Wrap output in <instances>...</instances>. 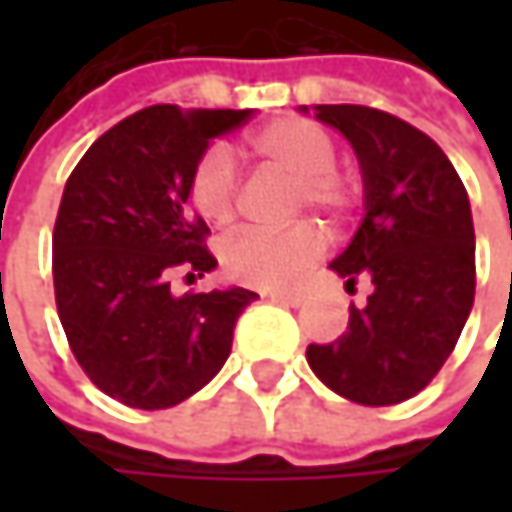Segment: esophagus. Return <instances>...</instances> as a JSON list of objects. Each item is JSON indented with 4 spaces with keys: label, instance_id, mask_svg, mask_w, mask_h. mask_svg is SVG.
<instances>
[{
    "label": "esophagus",
    "instance_id": "34e87169",
    "mask_svg": "<svg viewBox=\"0 0 512 512\" xmlns=\"http://www.w3.org/2000/svg\"><path fill=\"white\" fill-rule=\"evenodd\" d=\"M263 296H269L272 302H284V305H302L305 302V290H269V293H263Z\"/></svg>",
    "mask_w": 512,
    "mask_h": 512
}]
</instances>
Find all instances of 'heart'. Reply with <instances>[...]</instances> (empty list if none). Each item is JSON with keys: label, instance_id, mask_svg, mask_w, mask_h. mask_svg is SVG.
<instances>
[{"label": "heart", "instance_id": "heart-1", "mask_svg": "<svg viewBox=\"0 0 512 512\" xmlns=\"http://www.w3.org/2000/svg\"><path fill=\"white\" fill-rule=\"evenodd\" d=\"M246 151L260 168L290 177V213L317 210L329 222H347L361 204L353 174L335 165V139L308 118H281L246 139ZM189 198L210 225H231L240 210V180L231 154L216 145L204 151L189 177ZM323 231L314 222H296L281 231L246 228L222 243L225 272L249 287H284L323 255Z\"/></svg>", "mask_w": 512, "mask_h": 512}]
</instances>
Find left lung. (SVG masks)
Instances as JSON below:
<instances>
[{
  "instance_id": "left-lung-1",
  "label": "left lung",
  "mask_w": 512,
  "mask_h": 512,
  "mask_svg": "<svg viewBox=\"0 0 512 512\" xmlns=\"http://www.w3.org/2000/svg\"><path fill=\"white\" fill-rule=\"evenodd\" d=\"M347 136L364 177V222L332 269L353 287L373 281L367 305L308 364L335 394L394 406L424 391L454 353L474 305V225L468 192L445 151L418 127L370 106H317Z\"/></svg>"
}]
</instances>
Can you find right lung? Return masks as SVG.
Segmentation results:
<instances>
[{"instance_id": "obj_1", "label": "right lung", "mask_w": 512, "mask_h": 512, "mask_svg": "<svg viewBox=\"0 0 512 512\" xmlns=\"http://www.w3.org/2000/svg\"><path fill=\"white\" fill-rule=\"evenodd\" d=\"M252 112L148 106L106 130L67 177L52 284L67 344L85 376L133 409H168L231 356L234 326L257 293H171L216 266L210 228L189 213V177L210 139Z\"/></svg>"}]
</instances>
